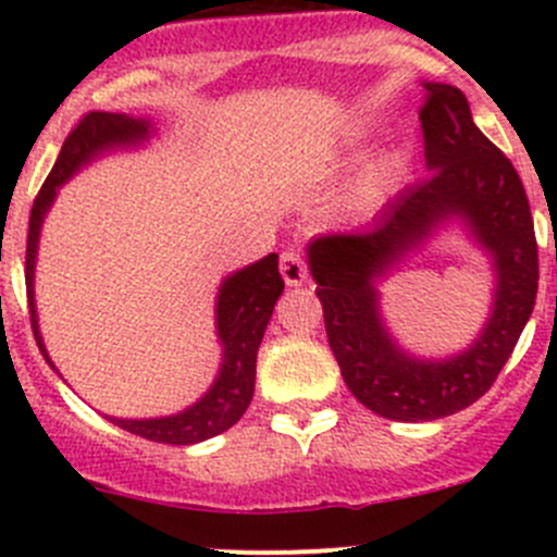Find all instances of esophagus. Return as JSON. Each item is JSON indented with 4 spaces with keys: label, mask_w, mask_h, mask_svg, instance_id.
Here are the masks:
<instances>
[{
    "label": "esophagus",
    "mask_w": 557,
    "mask_h": 557,
    "mask_svg": "<svg viewBox=\"0 0 557 557\" xmlns=\"http://www.w3.org/2000/svg\"><path fill=\"white\" fill-rule=\"evenodd\" d=\"M280 272H283V280L288 285L305 283L307 267H305V258L299 256V250H294V247L283 250V256H280Z\"/></svg>",
    "instance_id": "esophagus-1"
}]
</instances>
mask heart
<instances>
[{"label":"heart","instance_id":"b5f03b06","mask_svg":"<svg viewBox=\"0 0 557 557\" xmlns=\"http://www.w3.org/2000/svg\"><path fill=\"white\" fill-rule=\"evenodd\" d=\"M377 190H380V180L377 177L369 180L367 188H363V199H374V196H377Z\"/></svg>","mask_w":557,"mask_h":557}]
</instances>
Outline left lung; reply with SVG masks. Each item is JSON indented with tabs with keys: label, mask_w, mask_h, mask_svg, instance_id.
I'll return each instance as SVG.
<instances>
[{
	"label": "left lung",
	"mask_w": 557,
	"mask_h": 557,
	"mask_svg": "<svg viewBox=\"0 0 557 557\" xmlns=\"http://www.w3.org/2000/svg\"><path fill=\"white\" fill-rule=\"evenodd\" d=\"M420 110L429 180L404 190L372 226L310 245L325 334L352 396L387 420L420 423L471 407L496 383L533 312L539 247L512 161L474 126L463 91L425 83ZM447 214H463L497 261V307L481 339L450 362L407 359L386 339L371 280Z\"/></svg>",
	"instance_id": "8db88e82"
}]
</instances>
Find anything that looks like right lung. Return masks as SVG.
Returning <instances> with one entry per match:
<instances>
[{
    "label": "right lung",
    "instance_id": "obj_1",
    "mask_svg": "<svg viewBox=\"0 0 557 557\" xmlns=\"http://www.w3.org/2000/svg\"><path fill=\"white\" fill-rule=\"evenodd\" d=\"M145 134H148V123L139 121V117L121 115V112H86L75 123L70 137L64 139V145H61L59 159H55L53 170L45 177L35 205H32L29 234H26V299H29L32 331H35V339L45 358H48V352H45L42 339H39L35 288H32L42 215L48 212L50 201H53L55 188L72 172L81 170L88 159H94L99 150L112 148V145L137 143ZM283 288L285 283L280 277L277 252H269L258 263L228 277L223 283L221 296H218V334H221L223 342V367L210 393L199 404L174 414V418L112 420V423L121 425L123 431L143 436V440L164 442V445H196V442H205L232 429L243 418L252 398L258 345H261L263 331H267V323L272 318Z\"/></svg>",
    "mask_w": 557,
    "mask_h": 557
}]
</instances>
